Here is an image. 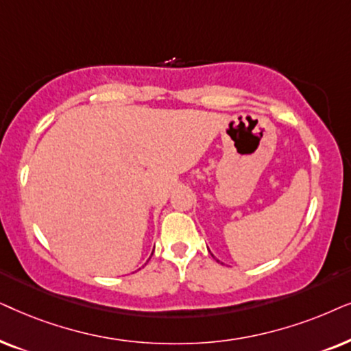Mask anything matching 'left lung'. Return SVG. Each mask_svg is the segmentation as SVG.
I'll return each mask as SVG.
<instances>
[{"label": "left lung", "mask_w": 351, "mask_h": 351, "mask_svg": "<svg viewBox=\"0 0 351 351\" xmlns=\"http://www.w3.org/2000/svg\"><path fill=\"white\" fill-rule=\"evenodd\" d=\"M212 256H213V255H212Z\"/></svg>", "instance_id": "left-lung-1"}]
</instances>
